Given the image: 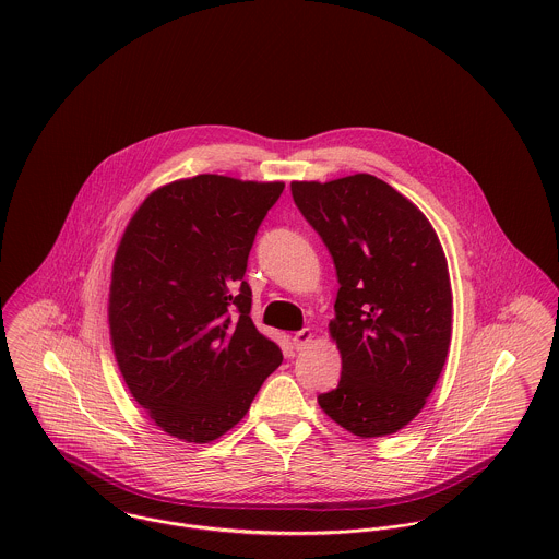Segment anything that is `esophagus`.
I'll list each match as a JSON object with an SVG mask.
<instances>
[{"mask_svg":"<svg viewBox=\"0 0 559 559\" xmlns=\"http://www.w3.org/2000/svg\"><path fill=\"white\" fill-rule=\"evenodd\" d=\"M312 337H314L312 329H301V331H297L290 340H293V346H295L297 350H304V348L312 342Z\"/></svg>","mask_w":559,"mask_h":559,"instance_id":"34e87169","label":"esophagus"}]
</instances>
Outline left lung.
I'll list each match as a JSON object with an SVG mask.
<instances>
[{"label":"left lung","instance_id":"left-lung-1","mask_svg":"<svg viewBox=\"0 0 559 559\" xmlns=\"http://www.w3.org/2000/svg\"><path fill=\"white\" fill-rule=\"evenodd\" d=\"M290 191L340 284L329 333L342 377L320 394V408L361 439L394 435L424 408L448 357L443 247L424 213L377 176L293 182Z\"/></svg>","mask_w":559,"mask_h":559}]
</instances>
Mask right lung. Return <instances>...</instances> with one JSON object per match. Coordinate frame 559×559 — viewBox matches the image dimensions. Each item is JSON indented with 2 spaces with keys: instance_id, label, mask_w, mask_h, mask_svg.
<instances>
[{
  "instance_id": "obj_1",
  "label": "right lung",
  "mask_w": 559,
  "mask_h": 559,
  "mask_svg": "<svg viewBox=\"0 0 559 559\" xmlns=\"http://www.w3.org/2000/svg\"><path fill=\"white\" fill-rule=\"evenodd\" d=\"M284 182L217 174L151 193L118 245L109 333L135 402L167 435L209 443L237 426L282 364L242 280L255 233Z\"/></svg>"
}]
</instances>
